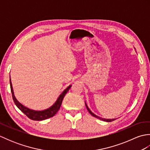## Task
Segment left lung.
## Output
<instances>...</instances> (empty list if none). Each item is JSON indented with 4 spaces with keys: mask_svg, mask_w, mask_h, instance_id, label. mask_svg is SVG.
Returning <instances> with one entry per match:
<instances>
[{
    "mask_svg": "<svg viewBox=\"0 0 150 150\" xmlns=\"http://www.w3.org/2000/svg\"><path fill=\"white\" fill-rule=\"evenodd\" d=\"M85 104H86V108H87V110H88V111H89V113H90L92 116H93V117H96V118H97V119H100V120H103V121H104V122H111V121H113L115 119H103V118H102V117H98V116H97V115H96L95 114H94L93 112H92V111L90 110V108H88V105H87V104H86V103L85 102Z\"/></svg>",
    "mask_w": 150,
    "mask_h": 150,
    "instance_id": "obj_1",
    "label": "left lung"
}]
</instances>
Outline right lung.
Wrapping results in <instances>:
<instances>
[{
    "instance_id": "right-lung-1",
    "label": "right lung",
    "mask_w": 150,
    "mask_h": 150,
    "mask_svg": "<svg viewBox=\"0 0 150 150\" xmlns=\"http://www.w3.org/2000/svg\"><path fill=\"white\" fill-rule=\"evenodd\" d=\"M9 83H10L12 97H13V99L15 105L17 106V107L18 108V109L20 110L22 112H23L25 115H26L28 118H30V119L33 120H46L55 115L57 111H58L60 109L62 100L64 97L65 95L67 93V92L69 91L70 88L71 87V85H69V86L67 87L65 90L59 95V96L58 97V98H57V99L56 100L55 103H54V104L52 105L50 107L47 108V109L42 110H35L24 106L23 104H22L21 103H19L18 100L16 98L15 96L13 89L11 81V78L9 79Z\"/></svg>"
}]
</instances>
